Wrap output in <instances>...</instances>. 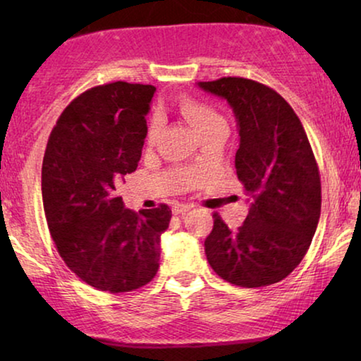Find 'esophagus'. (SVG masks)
Listing matches in <instances>:
<instances>
[{"label": "esophagus", "instance_id": "1", "mask_svg": "<svg viewBox=\"0 0 361 361\" xmlns=\"http://www.w3.org/2000/svg\"><path fill=\"white\" fill-rule=\"evenodd\" d=\"M190 209H192L190 204H176L172 212H174L176 215H182V214H185V212H189Z\"/></svg>", "mask_w": 361, "mask_h": 361}]
</instances>
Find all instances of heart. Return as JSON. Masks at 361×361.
Segmentation results:
<instances>
[{"mask_svg":"<svg viewBox=\"0 0 361 361\" xmlns=\"http://www.w3.org/2000/svg\"><path fill=\"white\" fill-rule=\"evenodd\" d=\"M176 108L179 111V115L184 118V120L189 123V125L194 128V130L202 135L207 128H210L214 123L224 120L219 113H216L214 108L205 105L195 98L190 97H179L176 100ZM161 130V123L157 118H152L147 125V131H146V141L152 142L156 140L157 133Z\"/></svg>","mask_w":361,"mask_h":361,"instance_id":"heart-1","label":"heart"}]
</instances>
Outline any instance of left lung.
I'll use <instances>...</instances> for the list:
<instances>
[{"mask_svg": "<svg viewBox=\"0 0 361 361\" xmlns=\"http://www.w3.org/2000/svg\"><path fill=\"white\" fill-rule=\"evenodd\" d=\"M225 98L238 121L236 176L251 197L243 225L219 214L205 238L212 269L240 288L283 281L307 253L320 219V174L302 123L278 92L243 77L199 82Z\"/></svg>", "mask_w": 361, "mask_h": 361, "instance_id": "left-lung-1", "label": "left lung"}]
</instances>
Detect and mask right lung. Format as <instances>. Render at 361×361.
<instances>
[{
  "label": "right lung",
  "instance_id": "right-lung-1",
  "mask_svg": "<svg viewBox=\"0 0 361 361\" xmlns=\"http://www.w3.org/2000/svg\"><path fill=\"white\" fill-rule=\"evenodd\" d=\"M154 92L128 82L83 92L59 116L44 152L42 202L54 245L72 273L113 294L154 278L172 216L166 204L136 214L116 195L141 159Z\"/></svg>",
  "mask_w": 361,
  "mask_h": 361
}]
</instances>
